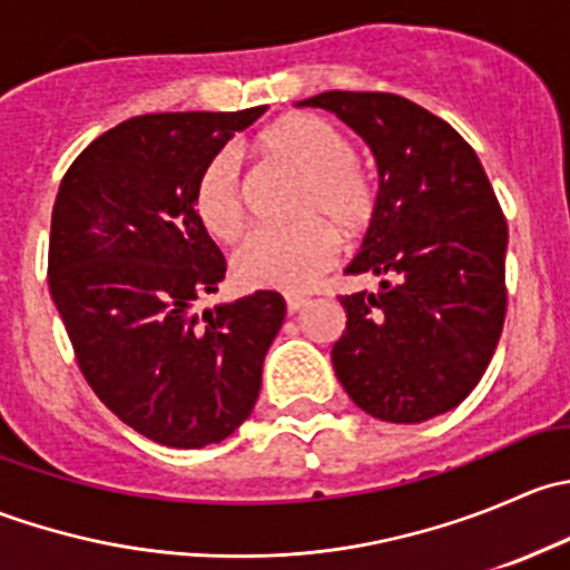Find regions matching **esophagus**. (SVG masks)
Instances as JSON below:
<instances>
[{
	"label": "esophagus",
	"mask_w": 570,
	"mask_h": 570,
	"mask_svg": "<svg viewBox=\"0 0 570 570\" xmlns=\"http://www.w3.org/2000/svg\"><path fill=\"white\" fill-rule=\"evenodd\" d=\"M306 303H308L306 295H286V312L297 314L303 306H306Z\"/></svg>",
	"instance_id": "obj_1"
}]
</instances>
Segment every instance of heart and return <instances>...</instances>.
I'll use <instances>...</instances> for the list:
<instances>
[{
  "label": "heart",
  "instance_id": "b5f03b06",
  "mask_svg": "<svg viewBox=\"0 0 570 570\" xmlns=\"http://www.w3.org/2000/svg\"><path fill=\"white\" fill-rule=\"evenodd\" d=\"M258 146L275 163L303 176L295 215L301 223L253 232L232 258L234 278L253 289H303L333 264L342 237L370 228L377 206L372 176L355 163L353 142L317 115H286L269 126ZM195 212L215 239L232 243L245 232L239 159L232 148L217 151L195 184Z\"/></svg>",
  "mask_w": 570,
  "mask_h": 570
}]
</instances>
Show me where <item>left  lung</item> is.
I'll list each match as a JSON object with an SVG mask.
<instances>
[{"mask_svg": "<svg viewBox=\"0 0 570 570\" xmlns=\"http://www.w3.org/2000/svg\"><path fill=\"white\" fill-rule=\"evenodd\" d=\"M297 107H322L358 131L381 176L347 273L383 281L377 292L338 297L347 312L331 350L338 383L383 422L452 411L485 375L508 312V223L474 148L394 94L327 90Z\"/></svg>", "mask_w": 570, "mask_h": 570, "instance_id": "8db88e82", "label": "left lung"}]
</instances>
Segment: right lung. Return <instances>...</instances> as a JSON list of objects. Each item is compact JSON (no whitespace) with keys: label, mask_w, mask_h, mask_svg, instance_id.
<instances>
[{"label":"right lung","mask_w":570,"mask_h":570,"mask_svg":"<svg viewBox=\"0 0 570 570\" xmlns=\"http://www.w3.org/2000/svg\"><path fill=\"white\" fill-rule=\"evenodd\" d=\"M264 109L124 120L73 159L51 209L49 292L85 381L120 422L176 450L217 444L250 416L286 317L278 292L195 314L226 278L195 184Z\"/></svg>","instance_id":"obj_1"}]
</instances>
